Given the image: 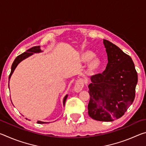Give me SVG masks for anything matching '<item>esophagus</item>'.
<instances>
[{
  "label": "esophagus",
  "instance_id": "34e87169",
  "mask_svg": "<svg viewBox=\"0 0 146 146\" xmlns=\"http://www.w3.org/2000/svg\"><path fill=\"white\" fill-rule=\"evenodd\" d=\"M83 87H84L83 81L81 80H78L75 82V86H74V90H75V92L78 93L80 92V91L82 90Z\"/></svg>",
  "mask_w": 146,
  "mask_h": 146
}]
</instances>
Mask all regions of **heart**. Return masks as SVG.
<instances>
[{
	"mask_svg": "<svg viewBox=\"0 0 146 146\" xmlns=\"http://www.w3.org/2000/svg\"><path fill=\"white\" fill-rule=\"evenodd\" d=\"M93 54L88 53L87 55H86V56H85L86 60H91V59L93 58ZM98 65V61L97 60H93L91 62V63H90V68L92 69V70H94V69H95L97 67Z\"/></svg>",
	"mask_w": 146,
	"mask_h": 146,
	"instance_id": "heart-1",
	"label": "heart"
}]
</instances>
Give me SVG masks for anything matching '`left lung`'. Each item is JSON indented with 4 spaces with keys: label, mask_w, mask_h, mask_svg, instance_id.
Returning <instances> with one entry per match:
<instances>
[{
    "label": "left lung",
    "mask_w": 146,
    "mask_h": 146,
    "mask_svg": "<svg viewBox=\"0 0 146 146\" xmlns=\"http://www.w3.org/2000/svg\"><path fill=\"white\" fill-rule=\"evenodd\" d=\"M108 63L102 73L91 77L88 115L110 122L124 115L135 97L138 75L131 58L118 46L104 39Z\"/></svg>",
    "instance_id": "left-lung-1"
}]
</instances>
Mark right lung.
<instances>
[{
  "mask_svg": "<svg viewBox=\"0 0 146 146\" xmlns=\"http://www.w3.org/2000/svg\"><path fill=\"white\" fill-rule=\"evenodd\" d=\"M42 51H41L40 49V46H34L33 48H31L30 49H29L27 50L26 52H24L23 53L21 54V55H19L15 59L14 62L12 64V66H11V73H10V75L9 76V79L11 78V76L12 74H13L14 70H15V68H17V66L18 64L21 62L22 60H24V59L29 57V56H31L33 55V53H40L42 52ZM67 97H68V95H66L65 96V97L64 98V100H63V105L64 106L65 105V103H66V100L67 99ZM38 123H46L47 122H42V121H38L37 122Z\"/></svg>",
  "mask_w": 146,
  "mask_h": 146,
  "instance_id": "obj_1",
  "label": "right lung"
}]
</instances>
